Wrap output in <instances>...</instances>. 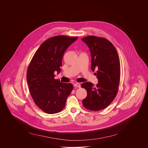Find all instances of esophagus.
<instances>
[{
  "label": "esophagus",
  "mask_w": 148,
  "mask_h": 148,
  "mask_svg": "<svg viewBox=\"0 0 148 148\" xmlns=\"http://www.w3.org/2000/svg\"><path fill=\"white\" fill-rule=\"evenodd\" d=\"M74 86L75 87H78V88H79L81 87V85L79 84V83H75L74 84Z\"/></svg>",
  "instance_id": "esophagus-1"
}]
</instances>
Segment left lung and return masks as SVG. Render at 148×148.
Masks as SVG:
<instances>
[{"instance_id": "8db88e82", "label": "left lung", "mask_w": 148, "mask_h": 148, "mask_svg": "<svg viewBox=\"0 0 148 148\" xmlns=\"http://www.w3.org/2000/svg\"><path fill=\"white\" fill-rule=\"evenodd\" d=\"M81 40L90 49L91 70H97L95 74L98 79L96 86L90 82L81 84L87 91L82 104L91 111L102 110L113 101L118 93L121 75L119 58L114 46L106 38L90 36Z\"/></svg>"}]
</instances>
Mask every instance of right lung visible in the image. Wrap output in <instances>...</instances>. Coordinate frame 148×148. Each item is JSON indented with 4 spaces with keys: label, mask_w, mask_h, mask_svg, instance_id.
<instances>
[{
    "label": "right lung",
    "mask_w": 148,
    "mask_h": 148,
    "mask_svg": "<svg viewBox=\"0 0 148 148\" xmlns=\"http://www.w3.org/2000/svg\"><path fill=\"white\" fill-rule=\"evenodd\" d=\"M78 37L57 36L48 38L34 54L27 71L29 92L37 106L43 112L56 114L66 106L73 86L54 79L59 73L62 59L67 49Z\"/></svg>",
    "instance_id": "add662e5"
}]
</instances>
